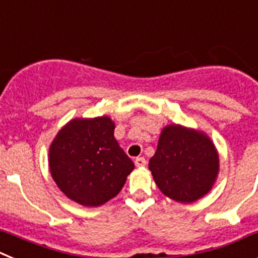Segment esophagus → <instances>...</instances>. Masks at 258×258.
I'll use <instances>...</instances> for the list:
<instances>
[{
    "label": "esophagus",
    "instance_id": "obj_1",
    "mask_svg": "<svg viewBox=\"0 0 258 258\" xmlns=\"http://www.w3.org/2000/svg\"><path fill=\"white\" fill-rule=\"evenodd\" d=\"M135 165L138 167H143L147 165V161H145L144 157H138V158H135Z\"/></svg>",
    "mask_w": 258,
    "mask_h": 258
}]
</instances>
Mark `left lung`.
I'll list each match as a JSON object with an SVG mask.
<instances>
[{"label": "left lung", "instance_id": "8db88e82", "mask_svg": "<svg viewBox=\"0 0 258 258\" xmlns=\"http://www.w3.org/2000/svg\"><path fill=\"white\" fill-rule=\"evenodd\" d=\"M149 170L165 196L191 204L205 196L216 183L219 154L205 132L174 123L161 131Z\"/></svg>", "mask_w": 258, "mask_h": 258}]
</instances>
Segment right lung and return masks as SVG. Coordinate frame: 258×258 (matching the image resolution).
<instances>
[{
    "label": "right lung",
    "mask_w": 258,
    "mask_h": 258,
    "mask_svg": "<svg viewBox=\"0 0 258 258\" xmlns=\"http://www.w3.org/2000/svg\"><path fill=\"white\" fill-rule=\"evenodd\" d=\"M110 116L74 118L49 147L57 187L83 207H100L119 194L135 165L114 138Z\"/></svg>",
    "instance_id": "right-lung-1"
}]
</instances>
